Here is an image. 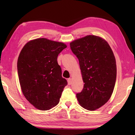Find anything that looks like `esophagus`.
<instances>
[{
    "mask_svg": "<svg viewBox=\"0 0 135 135\" xmlns=\"http://www.w3.org/2000/svg\"><path fill=\"white\" fill-rule=\"evenodd\" d=\"M67 81H68V84L70 85L72 84V78H68L67 79Z\"/></svg>",
    "mask_w": 135,
    "mask_h": 135,
    "instance_id": "34e87169",
    "label": "esophagus"
}]
</instances>
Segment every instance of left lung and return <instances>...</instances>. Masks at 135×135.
<instances>
[{"mask_svg": "<svg viewBox=\"0 0 135 135\" xmlns=\"http://www.w3.org/2000/svg\"><path fill=\"white\" fill-rule=\"evenodd\" d=\"M78 57L84 87L76 94L83 108L94 111L104 105L113 94L117 76L116 60L108 42L101 37L87 35L70 43Z\"/></svg>", "mask_w": 135, "mask_h": 135, "instance_id": "8db88e82", "label": "left lung"}]
</instances>
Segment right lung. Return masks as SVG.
Listing matches in <instances>:
<instances>
[{"label":"right lung","mask_w":135,"mask_h":135,"mask_svg":"<svg viewBox=\"0 0 135 135\" xmlns=\"http://www.w3.org/2000/svg\"><path fill=\"white\" fill-rule=\"evenodd\" d=\"M67 47L46 38L31 40L20 51L17 60L22 94L33 106L46 111L58 104L67 80L62 77L57 57Z\"/></svg>","instance_id":"1"}]
</instances>
